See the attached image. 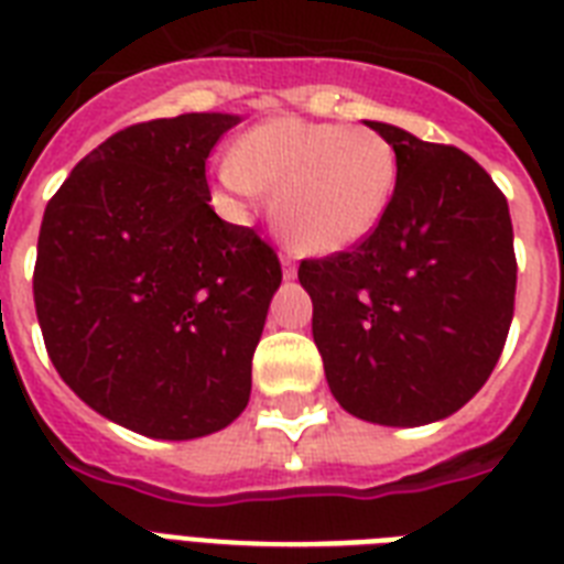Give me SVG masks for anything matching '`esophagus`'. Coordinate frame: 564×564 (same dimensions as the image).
<instances>
[{"mask_svg": "<svg viewBox=\"0 0 564 564\" xmlns=\"http://www.w3.org/2000/svg\"><path fill=\"white\" fill-rule=\"evenodd\" d=\"M281 269H283V278H286V281H292V278H295V272H299V263H295V257L281 254Z\"/></svg>", "mask_w": 564, "mask_h": 564, "instance_id": "34e87169", "label": "esophagus"}]
</instances>
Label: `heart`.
<instances>
[{
  "mask_svg": "<svg viewBox=\"0 0 564 564\" xmlns=\"http://www.w3.org/2000/svg\"><path fill=\"white\" fill-rule=\"evenodd\" d=\"M216 178L239 213L274 189L278 230L310 254H339L369 239L392 207L398 154L380 131L274 117L239 137Z\"/></svg>",
  "mask_w": 564,
  "mask_h": 564,
  "instance_id": "1",
  "label": "heart"
}]
</instances>
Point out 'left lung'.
<instances>
[{"instance_id":"8db88e82","label":"left lung","mask_w":564,"mask_h":564,"mask_svg":"<svg viewBox=\"0 0 564 564\" xmlns=\"http://www.w3.org/2000/svg\"><path fill=\"white\" fill-rule=\"evenodd\" d=\"M366 126L398 154L392 207L351 251L304 260L299 281L339 406L421 427L471 401L503 351L516 310L512 219L474 158L389 122Z\"/></svg>"}]
</instances>
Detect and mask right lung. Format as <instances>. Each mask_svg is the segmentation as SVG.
<instances>
[{
    "mask_svg": "<svg viewBox=\"0 0 564 564\" xmlns=\"http://www.w3.org/2000/svg\"><path fill=\"white\" fill-rule=\"evenodd\" d=\"M234 113H181L108 137L43 213L34 307L64 383L149 438L210 436L246 410L281 263L219 219L204 178Z\"/></svg>",
    "mask_w": 564,
    "mask_h": 564,
    "instance_id": "add662e5",
    "label": "right lung"
}]
</instances>
